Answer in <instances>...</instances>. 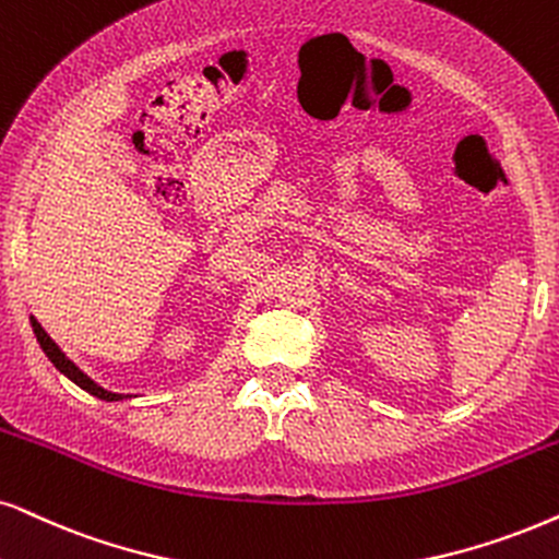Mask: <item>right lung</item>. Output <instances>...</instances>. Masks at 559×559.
Returning a JSON list of instances; mask_svg holds the SVG:
<instances>
[{
    "mask_svg": "<svg viewBox=\"0 0 559 559\" xmlns=\"http://www.w3.org/2000/svg\"><path fill=\"white\" fill-rule=\"evenodd\" d=\"M31 324H33V332H35V337H38V343H40V348H44V353L48 356V361H51L56 369H59L63 377L67 379H72L76 386H80V390H84V392H90L92 397H97V400H105V402H121V400H126V397H131V394H118V392H108V390H103L100 384H95V381H92L87 373H84L80 366H76L74 361H69L67 358V353H63L59 345H56L53 341H51V335H48V332L40 328V322L35 320V317H31Z\"/></svg>",
    "mask_w": 559,
    "mask_h": 559,
    "instance_id": "1",
    "label": "right lung"
}]
</instances>
